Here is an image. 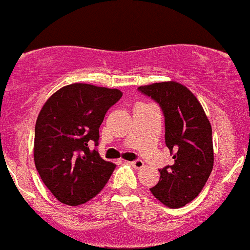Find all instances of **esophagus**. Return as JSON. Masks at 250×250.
Returning a JSON list of instances; mask_svg holds the SVG:
<instances>
[{"instance_id": "34e87169", "label": "esophagus", "mask_w": 250, "mask_h": 250, "mask_svg": "<svg viewBox=\"0 0 250 250\" xmlns=\"http://www.w3.org/2000/svg\"><path fill=\"white\" fill-rule=\"evenodd\" d=\"M130 165L136 169H141V168L145 167V163H143L142 160H135V161L130 162Z\"/></svg>"}]
</instances>
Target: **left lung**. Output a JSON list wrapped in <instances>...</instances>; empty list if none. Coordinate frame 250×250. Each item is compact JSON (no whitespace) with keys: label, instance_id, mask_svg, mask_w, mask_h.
Segmentation results:
<instances>
[{"label":"left lung","instance_id":"left-lung-1","mask_svg":"<svg viewBox=\"0 0 250 250\" xmlns=\"http://www.w3.org/2000/svg\"><path fill=\"white\" fill-rule=\"evenodd\" d=\"M139 90L162 108L166 146L174 165L160 169L151 194L169 208L191 202L205 187L214 166L211 125L202 105L186 85L168 81L141 85Z\"/></svg>","mask_w":250,"mask_h":250}]
</instances>
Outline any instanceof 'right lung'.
Masks as SVG:
<instances>
[{
  "label": "right lung",
  "instance_id": "add662e5",
  "mask_svg": "<svg viewBox=\"0 0 250 250\" xmlns=\"http://www.w3.org/2000/svg\"><path fill=\"white\" fill-rule=\"evenodd\" d=\"M122 97L119 89L73 83L54 93L37 116L34 161L40 176L60 202L80 206L102 190L116 166L97 146L108 109Z\"/></svg>",
  "mask_w": 250,
  "mask_h": 250
}]
</instances>
